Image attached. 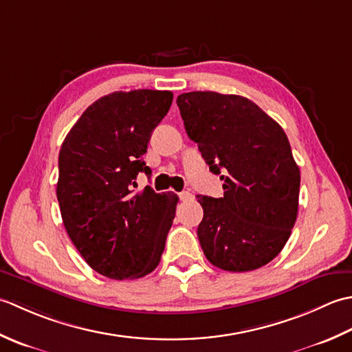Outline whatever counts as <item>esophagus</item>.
<instances>
[{"instance_id":"esophagus-1","label":"esophagus","mask_w":352,"mask_h":352,"mask_svg":"<svg viewBox=\"0 0 352 352\" xmlns=\"http://www.w3.org/2000/svg\"><path fill=\"white\" fill-rule=\"evenodd\" d=\"M179 197H181V200H188L192 197V195L190 191H182V192H179Z\"/></svg>"}]
</instances>
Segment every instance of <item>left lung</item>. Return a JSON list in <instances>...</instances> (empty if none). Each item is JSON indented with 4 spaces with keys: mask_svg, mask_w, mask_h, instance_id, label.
I'll use <instances>...</instances> for the list:
<instances>
[{
    "mask_svg": "<svg viewBox=\"0 0 352 352\" xmlns=\"http://www.w3.org/2000/svg\"><path fill=\"white\" fill-rule=\"evenodd\" d=\"M176 103L190 140L223 181V197L197 196L205 256L229 272L266 266L298 216L300 173L283 127L241 96L195 91Z\"/></svg>",
    "mask_w": 352,
    "mask_h": 352,
    "instance_id": "obj_1",
    "label": "left lung"
}]
</instances>
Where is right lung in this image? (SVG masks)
I'll return each instance as SVG.
<instances>
[{
	"label": "right lung",
	"instance_id": "add662e5",
	"mask_svg": "<svg viewBox=\"0 0 352 352\" xmlns=\"http://www.w3.org/2000/svg\"><path fill=\"white\" fill-rule=\"evenodd\" d=\"M173 102L170 91H117L86 109L59 153L56 195L71 241L89 266L112 279L148 275L161 261L176 195L150 186L133 195L136 175L152 173L142 155Z\"/></svg>",
	"mask_w": 352,
	"mask_h": 352
}]
</instances>
